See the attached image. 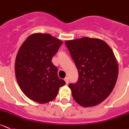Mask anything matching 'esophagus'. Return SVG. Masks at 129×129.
Instances as JSON below:
<instances>
[{
	"label": "esophagus",
	"instance_id": "34e87169",
	"mask_svg": "<svg viewBox=\"0 0 129 129\" xmlns=\"http://www.w3.org/2000/svg\"><path fill=\"white\" fill-rule=\"evenodd\" d=\"M64 81H66V84H69V78L67 77H66V78L64 79Z\"/></svg>",
	"mask_w": 129,
	"mask_h": 129
}]
</instances>
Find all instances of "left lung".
<instances>
[{"label": "left lung", "mask_w": 129, "mask_h": 129, "mask_svg": "<svg viewBox=\"0 0 129 129\" xmlns=\"http://www.w3.org/2000/svg\"><path fill=\"white\" fill-rule=\"evenodd\" d=\"M65 43L78 70L77 82L69 85L74 99L84 107L99 105L112 92L118 77L112 48L102 40L88 37Z\"/></svg>", "instance_id": "left-lung-1"}]
</instances>
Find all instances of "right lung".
Returning a JSON list of instances; mask_svg holds the SVG:
<instances>
[{
  "label": "right lung",
  "mask_w": 129,
  "mask_h": 129,
  "mask_svg": "<svg viewBox=\"0 0 129 129\" xmlns=\"http://www.w3.org/2000/svg\"><path fill=\"white\" fill-rule=\"evenodd\" d=\"M62 43L48 33H38L29 36L19 49L15 61L16 79L31 100L42 104L53 101L66 84L52 62Z\"/></svg>",
  "instance_id": "1"
}]
</instances>
